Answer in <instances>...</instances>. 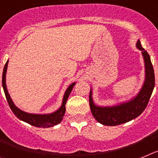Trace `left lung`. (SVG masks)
I'll return each mask as SVG.
<instances>
[{"label": "left lung", "instance_id": "obj_1", "mask_svg": "<svg viewBox=\"0 0 158 158\" xmlns=\"http://www.w3.org/2000/svg\"><path fill=\"white\" fill-rule=\"evenodd\" d=\"M136 47L142 51L144 58L146 78L142 88L135 98L125 103L111 107H100L94 104L92 89L89 93V106L92 114L96 121L106 126H116L132 120L143 112L146 109L153 93L155 85V77L150 57L147 51L138 40Z\"/></svg>", "mask_w": 158, "mask_h": 158}]
</instances>
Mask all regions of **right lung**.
<instances>
[{
    "label": "right lung",
    "mask_w": 158,
    "mask_h": 158,
    "mask_svg": "<svg viewBox=\"0 0 158 158\" xmlns=\"http://www.w3.org/2000/svg\"><path fill=\"white\" fill-rule=\"evenodd\" d=\"M8 60L5 63V67H4V70H3L2 74V86L4 89V92H5V96H6V100L8 103V105L10 107L11 110L12 112L15 114L18 118H19L20 120L29 123L30 125L36 127H43V128H47L54 127V125L60 123L61 121L62 120L63 116L65 115V104L68 100L69 94H70L71 91H72L73 88L75 85L76 82H73L68 87V89L65 91V95H64L63 100H62V104L61 107L59 109L57 110L54 112L51 113V114H45V115H40V114H31V113L25 112V111H22V110L19 109L15 104H14L13 101L11 99L10 96L8 94V89L6 87V83H5V77H6V72L7 68H8Z\"/></svg>",
    "instance_id": "add662e5"
}]
</instances>
